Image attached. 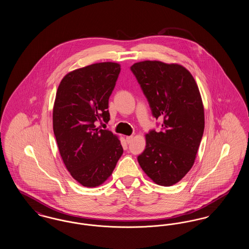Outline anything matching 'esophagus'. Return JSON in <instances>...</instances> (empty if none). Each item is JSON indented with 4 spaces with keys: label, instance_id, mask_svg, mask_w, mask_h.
I'll return each mask as SVG.
<instances>
[{
    "label": "esophagus",
    "instance_id": "34e87169",
    "mask_svg": "<svg viewBox=\"0 0 249 249\" xmlns=\"http://www.w3.org/2000/svg\"><path fill=\"white\" fill-rule=\"evenodd\" d=\"M132 139H133V136H127V137H126V141H127L128 143H130V142L132 141Z\"/></svg>",
    "mask_w": 249,
    "mask_h": 249
}]
</instances>
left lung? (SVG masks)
Masks as SVG:
<instances>
[{
    "label": "left lung",
    "instance_id": "left-lung-1",
    "mask_svg": "<svg viewBox=\"0 0 249 249\" xmlns=\"http://www.w3.org/2000/svg\"><path fill=\"white\" fill-rule=\"evenodd\" d=\"M152 116L162 119L150 130L137 157L143 172L160 186L179 182L191 169L204 130L201 95L193 76L178 64L144 60L130 66ZM159 126V123H157Z\"/></svg>",
    "mask_w": 249,
    "mask_h": 249
}]
</instances>
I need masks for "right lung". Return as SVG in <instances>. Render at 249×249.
Listing matches in <instances>:
<instances>
[{
    "label": "right lung",
    "instance_id": "obj_1",
    "mask_svg": "<svg viewBox=\"0 0 249 249\" xmlns=\"http://www.w3.org/2000/svg\"><path fill=\"white\" fill-rule=\"evenodd\" d=\"M119 72L118 63H95L69 72L58 88L54 134L67 170L84 187L103 184L123 154L118 137L97 128L99 122L110 119L108 101Z\"/></svg>",
    "mask_w": 249,
    "mask_h": 249
}]
</instances>
